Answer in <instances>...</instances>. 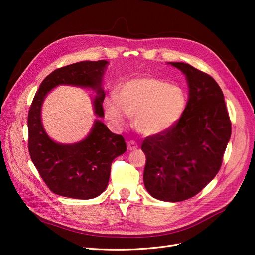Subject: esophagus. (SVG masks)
<instances>
[{"label": "esophagus", "mask_w": 255, "mask_h": 255, "mask_svg": "<svg viewBox=\"0 0 255 255\" xmlns=\"http://www.w3.org/2000/svg\"><path fill=\"white\" fill-rule=\"evenodd\" d=\"M127 145H128V151H133V150H136V149L138 148V144H137V142H135L134 140H129V141H128Z\"/></svg>", "instance_id": "obj_1"}]
</instances>
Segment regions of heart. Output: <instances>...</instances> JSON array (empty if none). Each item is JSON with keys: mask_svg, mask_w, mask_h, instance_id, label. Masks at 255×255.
<instances>
[{"mask_svg": "<svg viewBox=\"0 0 255 255\" xmlns=\"http://www.w3.org/2000/svg\"><path fill=\"white\" fill-rule=\"evenodd\" d=\"M185 91L167 81L152 76H140L122 83L115 94L104 100L107 118L117 127L127 122V114L134 116L138 133L154 136L171 128L186 110Z\"/></svg>", "mask_w": 255, "mask_h": 255, "instance_id": "heart-1", "label": "heart"}]
</instances>
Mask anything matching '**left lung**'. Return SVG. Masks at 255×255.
Here are the masks:
<instances>
[{
  "label": "left lung",
  "mask_w": 255,
  "mask_h": 255,
  "mask_svg": "<svg viewBox=\"0 0 255 255\" xmlns=\"http://www.w3.org/2000/svg\"><path fill=\"white\" fill-rule=\"evenodd\" d=\"M169 64L186 75L189 98L175 126L143 140V183L153 198L180 202L199 194L218 173L231 120L222 90L211 75L188 64Z\"/></svg>",
  "instance_id": "1"
}]
</instances>
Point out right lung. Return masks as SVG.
Segmentation results:
<instances>
[{
	"label": "right lung",
	"instance_id": "add662e5",
	"mask_svg": "<svg viewBox=\"0 0 255 255\" xmlns=\"http://www.w3.org/2000/svg\"><path fill=\"white\" fill-rule=\"evenodd\" d=\"M107 64L106 60H86L56 69L42 81L29 107V155L44 183L56 195L84 200L100 196L109 184L113 160L127 151L125 138L112 133L100 120H95L84 140L72 144L53 141L41 122L43 100L58 85L94 89L95 114L103 117L102 80Z\"/></svg>",
	"mask_w": 255,
	"mask_h": 255
}]
</instances>
